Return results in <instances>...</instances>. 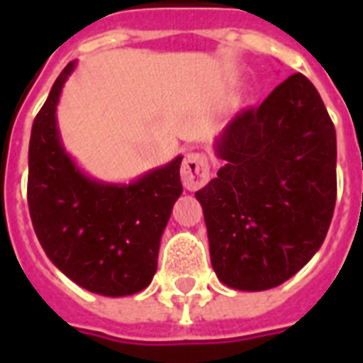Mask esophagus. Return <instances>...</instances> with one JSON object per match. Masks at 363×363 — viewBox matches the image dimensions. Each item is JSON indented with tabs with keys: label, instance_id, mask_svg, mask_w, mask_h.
I'll return each instance as SVG.
<instances>
[{
	"label": "esophagus",
	"instance_id": "obj_1",
	"mask_svg": "<svg viewBox=\"0 0 363 363\" xmlns=\"http://www.w3.org/2000/svg\"><path fill=\"white\" fill-rule=\"evenodd\" d=\"M182 184L186 190H198L209 181L211 177V165L207 156L201 152L188 154L181 167Z\"/></svg>",
	"mask_w": 363,
	"mask_h": 363
}]
</instances>
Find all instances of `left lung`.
Listing matches in <instances>:
<instances>
[{
  "mask_svg": "<svg viewBox=\"0 0 363 363\" xmlns=\"http://www.w3.org/2000/svg\"><path fill=\"white\" fill-rule=\"evenodd\" d=\"M215 152L224 165L196 192L213 269L235 290L279 286L320 248L337 198L335 128L320 94L290 75L235 115Z\"/></svg>",
  "mask_w": 363,
  "mask_h": 363,
  "instance_id": "obj_1",
  "label": "left lung"
}]
</instances>
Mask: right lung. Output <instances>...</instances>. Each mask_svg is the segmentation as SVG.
Instances as JSON below:
<instances>
[{
	"mask_svg": "<svg viewBox=\"0 0 363 363\" xmlns=\"http://www.w3.org/2000/svg\"><path fill=\"white\" fill-rule=\"evenodd\" d=\"M69 62L37 113L28 154V205L35 235L56 267L94 294L141 292L158 267L160 239L182 194L177 156L130 184L86 177L60 141L56 105Z\"/></svg>",
	"mask_w": 363,
	"mask_h": 363,
	"instance_id": "obj_1",
	"label": "right lung"
}]
</instances>
